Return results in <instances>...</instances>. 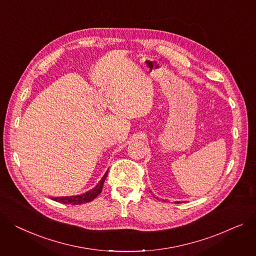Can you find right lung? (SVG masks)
Instances as JSON below:
<instances>
[{
    "label": "right lung",
    "instance_id": "1",
    "mask_svg": "<svg viewBox=\"0 0 256 256\" xmlns=\"http://www.w3.org/2000/svg\"><path fill=\"white\" fill-rule=\"evenodd\" d=\"M108 171L105 173V175L103 176L100 180V182L96 184V187H94L92 190H88V192H84L78 196H58V198H51V200H54L56 202H62V204H69V205H81V204H85L88 202L92 200H94L100 192L102 190H103V185L104 182L106 180Z\"/></svg>",
    "mask_w": 256,
    "mask_h": 256
}]
</instances>
